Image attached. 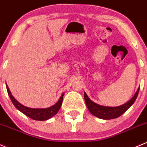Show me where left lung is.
I'll use <instances>...</instances> for the list:
<instances>
[{
  "instance_id": "8db88e82",
  "label": "left lung",
  "mask_w": 147,
  "mask_h": 147,
  "mask_svg": "<svg viewBox=\"0 0 147 147\" xmlns=\"http://www.w3.org/2000/svg\"><path fill=\"white\" fill-rule=\"evenodd\" d=\"M139 88L130 100L128 101L127 102L124 103L123 105L117 107L102 106V105L96 104L95 102H92V100H90V98H88L85 92H84V98H85V103H86L89 111L93 116H96L99 119L110 120V119H116V118L121 116L123 113H125L135 102L138 96V94H139Z\"/></svg>"
}]
</instances>
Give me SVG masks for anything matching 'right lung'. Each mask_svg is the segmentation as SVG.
<instances>
[{
	"label": "right lung",
	"mask_w": 147,
	"mask_h": 147,
	"mask_svg": "<svg viewBox=\"0 0 147 147\" xmlns=\"http://www.w3.org/2000/svg\"><path fill=\"white\" fill-rule=\"evenodd\" d=\"M7 91H8V94L9 95L10 98H11V101H12L13 104L15 105L16 108L20 111L21 112H22L24 114H25L26 116H27L28 117L31 118V119H34V120L36 121H46L49 119L50 118H52V116H54L55 115H56L57 113V112L59 111V108H60L61 105L62 103V100H63V96L64 93L62 94V96L60 97L59 100L57 101L56 104H55L52 106L49 107L47 108H28V107H26L24 105H21L20 102H18L15 98L13 97V95H11V92L10 91L9 88H8V85H6Z\"/></svg>",
	"instance_id": "1"
}]
</instances>
